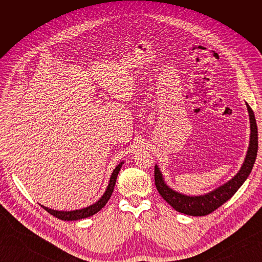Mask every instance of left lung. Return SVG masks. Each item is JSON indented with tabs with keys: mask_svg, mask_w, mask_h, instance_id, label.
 Instances as JSON below:
<instances>
[{
	"mask_svg": "<svg viewBox=\"0 0 262 262\" xmlns=\"http://www.w3.org/2000/svg\"><path fill=\"white\" fill-rule=\"evenodd\" d=\"M247 108L249 113L251 130L250 144L247 156H246L244 165L242 166L238 173L233 179L226 182L225 185L215 189L214 191L208 194L200 196H188L173 191V190L166 186L160 169H158L157 166H155L154 178L157 191L163 196V199L169 205H171L176 211L192 216L208 215V214L220 208L222 204H224L228 199H231L237 190L244 184V181L247 179L252 169V166L255 164L258 152V128L256 123V118L255 115H253L252 109L248 104Z\"/></svg>",
	"mask_w": 262,
	"mask_h": 262,
	"instance_id": "left-lung-1",
	"label": "left lung"
}]
</instances>
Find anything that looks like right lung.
<instances>
[{
    "instance_id": "obj_1",
    "label": "right lung",
    "mask_w": 262,
    "mask_h": 262,
    "mask_svg": "<svg viewBox=\"0 0 262 262\" xmlns=\"http://www.w3.org/2000/svg\"><path fill=\"white\" fill-rule=\"evenodd\" d=\"M121 165H122V163L119 164L117 167L115 168L113 175H112V178H110L109 185L107 187V190H106V192L104 193V195H102L96 203L91 205V207H87V208L82 209V210L70 211V212L54 211V210H51V209H48V208L43 207V205H41V207L47 212L50 213L51 215L58 217L60 220H63V221H76V220H81V219L90 217V216L94 215L95 213H97L98 211H100L102 208L105 207L106 203L110 199V196H112L113 191H114V188H115V185H116V181H117V176H118V173H119V170H120V168H121Z\"/></svg>"
}]
</instances>
